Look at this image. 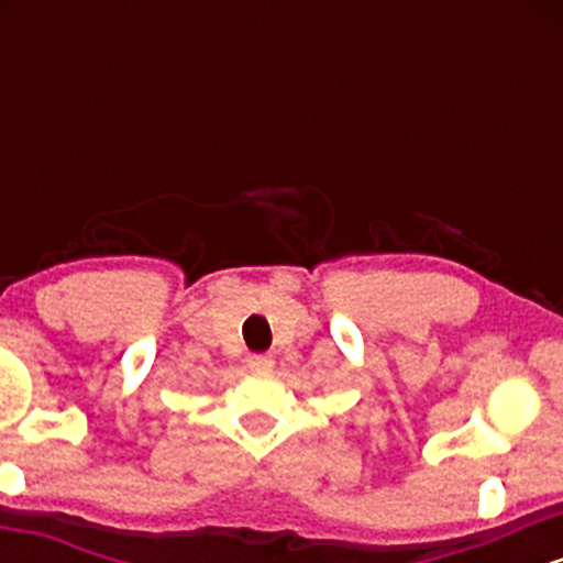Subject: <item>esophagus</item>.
Segmentation results:
<instances>
[{
    "instance_id": "34e87169",
    "label": "esophagus",
    "mask_w": 563,
    "mask_h": 563,
    "mask_svg": "<svg viewBox=\"0 0 563 563\" xmlns=\"http://www.w3.org/2000/svg\"><path fill=\"white\" fill-rule=\"evenodd\" d=\"M245 363H249L251 371H269V367L275 365V360L269 357V354H251Z\"/></svg>"
}]
</instances>
